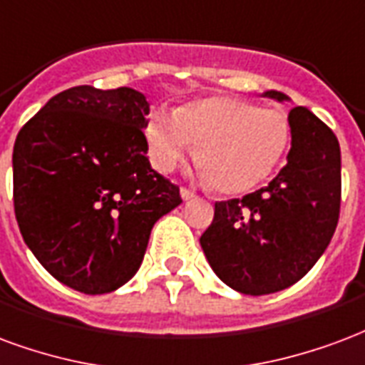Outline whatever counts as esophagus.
<instances>
[{"label": "esophagus", "mask_w": 365, "mask_h": 365, "mask_svg": "<svg viewBox=\"0 0 365 365\" xmlns=\"http://www.w3.org/2000/svg\"><path fill=\"white\" fill-rule=\"evenodd\" d=\"M180 198H182V200H192V198H196V192L190 190V188H186V186H182V188H180Z\"/></svg>", "instance_id": "esophagus-1"}]
</instances>
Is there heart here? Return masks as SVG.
<instances>
[{
    "label": "heart",
    "mask_w": 365,
    "mask_h": 365,
    "mask_svg": "<svg viewBox=\"0 0 365 365\" xmlns=\"http://www.w3.org/2000/svg\"><path fill=\"white\" fill-rule=\"evenodd\" d=\"M143 134L151 163L161 173L175 171L198 143L204 175L227 194L262 185L289 145L284 114L225 95L186 103L173 116L153 114Z\"/></svg>",
    "instance_id": "obj_1"
}]
</instances>
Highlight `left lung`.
Listing matches in <instances>:
<instances>
[{"label": "left lung", "mask_w": 365, "mask_h": 365, "mask_svg": "<svg viewBox=\"0 0 365 365\" xmlns=\"http://www.w3.org/2000/svg\"><path fill=\"white\" fill-rule=\"evenodd\" d=\"M267 97L288 101L280 91ZM288 163L268 186L215 202L200 245L217 278L247 295L302 280L331 243L340 214V145L305 106L289 110Z\"/></svg>", "instance_id": "1"}]
</instances>
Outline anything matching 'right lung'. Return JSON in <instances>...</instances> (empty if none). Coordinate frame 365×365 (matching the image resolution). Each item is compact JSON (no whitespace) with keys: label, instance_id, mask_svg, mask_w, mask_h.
Returning a JSON list of instances; mask_svg holds the SVG:
<instances>
[{"label":"right lung","instance_id":"1","mask_svg":"<svg viewBox=\"0 0 365 365\" xmlns=\"http://www.w3.org/2000/svg\"><path fill=\"white\" fill-rule=\"evenodd\" d=\"M142 93L79 85L58 93L19 130L13 204L26 247L56 280L97 295L142 264L151 227L180 202L151 169Z\"/></svg>","mask_w":365,"mask_h":365}]
</instances>
